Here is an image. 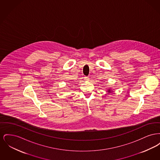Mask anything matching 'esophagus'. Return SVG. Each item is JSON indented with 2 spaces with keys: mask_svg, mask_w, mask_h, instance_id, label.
<instances>
[{
  "mask_svg": "<svg viewBox=\"0 0 160 160\" xmlns=\"http://www.w3.org/2000/svg\"><path fill=\"white\" fill-rule=\"evenodd\" d=\"M84 78H85V80H89V77H86Z\"/></svg>",
  "mask_w": 160,
  "mask_h": 160,
  "instance_id": "1",
  "label": "esophagus"
}]
</instances>
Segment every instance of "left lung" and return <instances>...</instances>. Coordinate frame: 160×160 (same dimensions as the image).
I'll use <instances>...</instances> for the list:
<instances>
[{"label": "left lung", "instance_id": "1", "mask_svg": "<svg viewBox=\"0 0 160 160\" xmlns=\"http://www.w3.org/2000/svg\"><path fill=\"white\" fill-rule=\"evenodd\" d=\"M107 92H108V93H110L113 92V91H112L111 89H110V88H109V89H107Z\"/></svg>", "mask_w": 160, "mask_h": 160}]
</instances>
